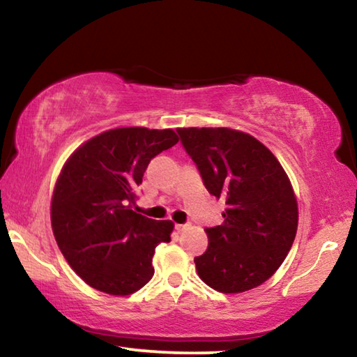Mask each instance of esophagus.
<instances>
[{
  "mask_svg": "<svg viewBox=\"0 0 357 357\" xmlns=\"http://www.w3.org/2000/svg\"><path fill=\"white\" fill-rule=\"evenodd\" d=\"M187 227H189V223H176V225H174V228H176L178 231H184Z\"/></svg>",
  "mask_w": 357,
  "mask_h": 357,
  "instance_id": "34e87169",
  "label": "esophagus"
}]
</instances>
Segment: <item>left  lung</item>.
<instances>
[{
  "label": "left lung",
  "instance_id": "obj_1",
  "mask_svg": "<svg viewBox=\"0 0 357 357\" xmlns=\"http://www.w3.org/2000/svg\"><path fill=\"white\" fill-rule=\"evenodd\" d=\"M211 195L225 200L223 223L206 228L209 244L195 258L200 279L220 293L261 285L287 258L298 229L293 187L274 154L244 132L178 129Z\"/></svg>",
  "mask_w": 357,
  "mask_h": 357
}]
</instances>
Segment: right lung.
<instances>
[{"label": "right lung", "mask_w": 357, "mask_h": 357, "mask_svg": "<svg viewBox=\"0 0 357 357\" xmlns=\"http://www.w3.org/2000/svg\"><path fill=\"white\" fill-rule=\"evenodd\" d=\"M178 143L172 129L107 130L66 162L53 192L52 228L70 268L99 291L126 296L153 279V257L173 222L132 206L151 159Z\"/></svg>", "instance_id": "1"}]
</instances>
